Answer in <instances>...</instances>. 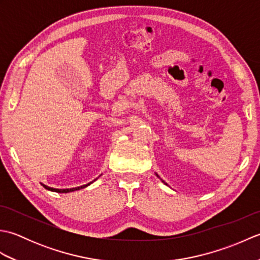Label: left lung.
Segmentation results:
<instances>
[{
    "label": "left lung",
    "mask_w": 260,
    "mask_h": 260,
    "mask_svg": "<svg viewBox=\"0 0 260 260\" xmlns=\"http://www.w3.org/2000/svg\"><path fill=\"white\" fill-rule=\"evenodd\" d=\"M156 175H157V174H156ZM157 178H159V176H158V175H157ZM162 182H163V183H164V184H167V183H165V182H164L163 180H162ZM167 185H168V184H167Z\"/></svg>",
    "instance_id": "left-lung-1"
}]
</instances>
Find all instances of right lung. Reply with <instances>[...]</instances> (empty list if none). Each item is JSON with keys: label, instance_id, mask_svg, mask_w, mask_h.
Segmentation results:
<instances>
[{"label": "right lung", "instance_id": "add662e5", "mask_svg": "<svg viewBox=\"0 0 260 260\" xmlns=\"http://www.w3.org/2000/svg\"><path fill=\"white\" fill-rule=\"evenodd\" d=\"M97 180V179H96ZM96 180H93V181H91V182H89V183H87V184H85V185H80V186H77V187H71V189H54V187H50V186H48V185H46V184H43V183H41V185L45 187V189H47V190H49V191H52V192H58V193H68V192H74V191H77V190H80V189H84V187H86V186H88V185H90L92 182H95Z\"/></svg>", "mask_w": 260, "mask_h": 260}]
</instances>
